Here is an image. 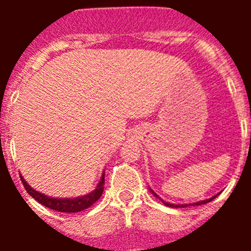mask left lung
Returning a JSON list of instances; mask_svg holds the SVG:
<instances>
[{"label":"left lung","mask_w":251,"mask_h":251,"mask_svg":"<svg viewBox=\"0 0 251 251\" xmlns=\"http://www.w3.org/2000/svg\"><path fill=\"white\" fill-rule=\"evenodd\" d=\"M151 190V188H150ZM151 192H152L153 195H154V196L157 197V199H159V200L162 201V202L165 203L166 206H170V207H187V206H200V205H205V203H207V202H210V201H212L215 199V197L217 196V195H215V196H212V197H210V199H207V200H202V201H199V202H194V203H170V202H166V201H163L161 199V197L158 196V195L156 194V192H153L152 190H151Z\"/></svg>","instance_id":"left-lung-1"}]
</instances>
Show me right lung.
<instances>
[{
    "instance_id": "right-lung-1",
    "label": "right lung",
    "mask_w": 251,
    "mask_h": 251,
    "mask_svg": "<svg viewBox=\"0 0 251 251\" xmlns=\"http://www.w3.org/2000/svg\"><path fill=\"white\" fill-rule=\"evenodd\" d=\"M21 177V181L25 186V190L27 191V194L30 196H32L37 202H40L41 205L46 206V207L51 208V210H55V211L60 212H79L83 211L85 208L90 207L95 201H98L100 199L101 194L104 191V171L103 175L100 177V181L97 185L94 191L89 192V194L83 195V196H77L73 197V199H69V197H65V199H60V197H51L48 196V195H44L41 192L36 191L34 188L31 187L27 182H26L24 177L20 175Z\"/></svg>"
}]
</instances>
